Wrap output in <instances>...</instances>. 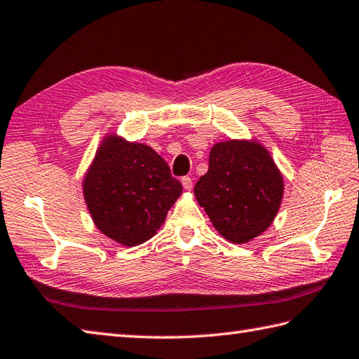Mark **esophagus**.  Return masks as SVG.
Masks as SVG:
<instances>
[{"mask_svg": "<svg viewBox=\"0 0 359 359\" xmlns=\"http://www.w3.org/2000/svg\"><path fill=\"white\" fill-rule=\"evenodd\" d=\"M182 185H184V188L187 189V191H191V188H193L191 177H188V175H185V177H182Z\"/></svg>", "mask_w": 359, "mask_h": 359, "instance_id": "obj_1", "label": "esophagus"}]
</instances>
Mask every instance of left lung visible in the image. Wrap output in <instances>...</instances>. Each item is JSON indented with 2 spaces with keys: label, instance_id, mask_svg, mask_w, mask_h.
<instances>
[{
  "label": "left lung",
  "instance_id": "1",
  "mask_svg": "<svg viewBox=\"0 0 359 359\" xmlns=\"http://www.w3.org/2000/svg\"><path fill=\"white\" fill-rule=\"evenodd\" d=\"M194 196L219 234L247 243L276 217L284 179L261 143L226 140L211 148L208 172L197 180Z\"/></svg>",
  "mask_w": 359,
  "mask_h": 359
}]
</instances>
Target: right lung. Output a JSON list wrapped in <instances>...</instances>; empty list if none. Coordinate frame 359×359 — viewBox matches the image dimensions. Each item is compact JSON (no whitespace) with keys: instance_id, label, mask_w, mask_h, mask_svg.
I'll return each mask as SVG.
<instances>
[{"instance_id":"add662e5","label":"right lung","mask_w":359,"mask_h":359,"mask_svg":"<svg viewBox=\"0 0 359 359\" xmlns=\"http://www.w3.org/2000/svg\"><path fill=\"white\" fill-rule=\"evenodd\" d=\"M182 194L170 166L148 144L104 137L83 180L95 226L125 247L147 242Z\"/></svg>"}]
</instances>
